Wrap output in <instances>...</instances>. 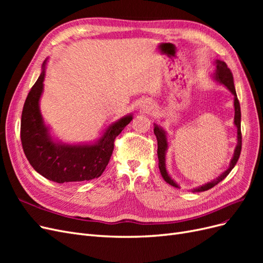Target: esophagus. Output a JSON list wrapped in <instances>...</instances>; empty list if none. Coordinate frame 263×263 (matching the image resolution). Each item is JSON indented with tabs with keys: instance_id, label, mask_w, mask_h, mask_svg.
<instances>
[{
	"instance_id": "obj_1",
	"label": "esophagus",
	"mask_w": 263,
	"mask_h": 263,
	"mask_svg": "<svg viewBox=\"0 0 263 263\" xmlns=\"http://www.w3.org/2000/svg\"><path fill=\"white\" fill-rule=\"evenodd\" d=\"M149 107H150V105L148 104V103H144V104L140 105V108H141L142 110H147Z\"/></svg>"
}]
</instances>
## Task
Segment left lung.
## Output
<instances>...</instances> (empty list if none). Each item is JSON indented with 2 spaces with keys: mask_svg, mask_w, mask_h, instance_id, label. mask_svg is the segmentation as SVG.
Returning <instances> with one entry per match:
<instances>
[{
  "mask_svg": "<svg viewBox=\"0 0 263 263\" xmlns=\"http://www.w3.org/2000/svg\"><path fill=\"white\" fill-rule=\"evenodd\" d=\"M215 65H216V71H215V73H214L215 80L218 81L221 84H224L227 89L234 94V106H235L234 123L237 127V147L235 149L232 161H230L229 168L225 172H222L218 178L213 180L212 182L206 183V184H204L202 186H198V187L194 189L192 192H203V191H208V190L214 187L216 184H218L220 181L224 180L228 176L229 172L234 169V166L236 165L238 159H239V157H240V151H241V128H240L241 112H240L239 101H238V99H237V93H236L235 85H234V77H233L232 71H230V69L227 67V65L224 61L216 60L215 61ZM154 133L156 135L157 141H158L157 154H158V159H159V169H160L161 176H162L163 180L166 183H169L170 185H172L174 187H179V185L171 179V177L169 176L168 172H166V169H165V153H166V149H168V140H166L165 132L161 128L160 126L155 124Z\"/></svg>",
  "mask_w": 263,
  "mask_h": 263,
  "instance_id": "left-lung-1",
  "label": "left lung"
}]
</instances>
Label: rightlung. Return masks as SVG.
<instances>
[{
	"mask_svg": "<svg viewBox=\"0 0 263 263\" xmlns=\"http://www.w3.org/2000/svg\"><path fill=\"white\" fill-rule=\"evenodd\" d=\"M46 61L43 71L24 103L21 140L30 165L43 177L57 183L89 181L101 177L112 156L114 141L133 119L127 115L108 126L94 145H63L54 142L44 123L39 100L44 89Z\"/></svg>",
	"mask_w": 263,
	"mask_h": 263,
	"instance_id": "add662e5",
	"label": "right lung"
}]
</instances>
